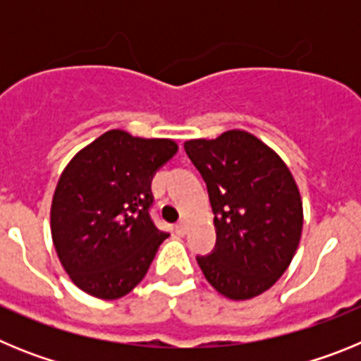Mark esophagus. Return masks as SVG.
<instances>
[{"instance_id":"esophagus-1","label":"esophagus","mask_w":361,"mask_h":361,"mask_svg":"<svg viewBox=\"0 0 361 361\" xmlns=\"http://www.w3.org/2000/svg\"><path fill=\"white\" fill-rule=\"evenodd\" d=\"M186 231H188L186 220H180L178 224H175V233H177V235H180V237H183V235H186Z\"/></svg>"}]
</instances>
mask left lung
I'll list each match as a JSON object with an SVG mask.
<instances>
[{
    "mask_svg": "<svg viewBox=\"0 0 361 361\" xmlns=\"http://www.w3.org/2000/svg\"><path fill=\"white\" fill-rule=\"evenodd\" d=\"M208 186L216 250L199 257L212 288L250 300L273 288L298 250L304 206L279 153L245 130L184 142Z\"/></svg>",
    "mask_w": 361,
    "mask_h": 361,
    "instance_id": "8db88e82",
    "label": "left lung"
}]
</instances>
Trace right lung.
I'll list each match as a JSON object with an SVG mask.
<instances>
[{
  "mask_svg": "<svg viewBox=\"0 0 361 361\" xmlns=\"http://www.w3.org/2000/svg\"><path fill=\"white\" fill-rule=\"evenodd\" d=\"M178 149L173 139L108 130L63 170L50 231L66 275L86 295L117 300L145 279L170 237L148 215L153 173Z\"/></svg>",
  "mask_w": 361,
  "mask_h": 361,
  "instance_id": "right-lung-1",
  "label": "right lung"
}]
</instances>
